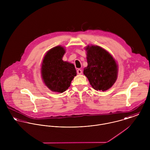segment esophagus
Instances as JSON below:
<instances>
[{
    "mask_svg": "<svg viewBox=\"0 0 150 150\" xmlns=\"http://www.w3.org/2000/svg\"><path fill=\"white\" fill-rule=\"evenodd\" d=\"M77 73L79 74H81L82 73H83V71H82L81 69H77Z\"/></svg>",
    "mask_w": 150,
    "mask_h": 150,
    "instance_id": "34e87169",
    "label": "esophagus"
}]
</instances>
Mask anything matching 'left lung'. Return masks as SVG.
Listing matches in <instances>:
<instances>
[{"mask_svg":"<svg viewBox=\"0 0 150 150\" xmlns=\"http://www.w3.org/2000/svg\"><path fill=\"white\" fill-rule=\"evenodd\" d=\"M88 66L84 74L96 91H105L111 88L117 79V65L112 57L99 46H88Z\"/></svg>","mask_w":150,"mask_h":150,"instance_id":"1","label":"left lung"}]
</instances>
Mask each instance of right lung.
I'll return each instance as SVG.
<instances>
[{
	"label": "right lung",
	"mask_w": 150,
	"mask_h": 150,
	"mask_svg": "<svg viewBox=\"0 0 150 150\" xmlns=\"http://www.w3.org/2000/svg\"><path fill=\"white\" fill-rule=\"evenodd\" d=\"M64 49L57 46L48 51L43 59L42 75L45 84L54 92L62 93L76 76L74 65L62 60Z\"/></svg>",
	"instance_id": "add662e5"
}]
</instances>
